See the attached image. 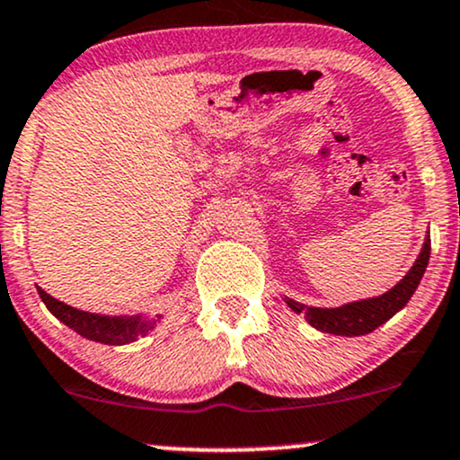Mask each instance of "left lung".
<instances>
[{
    "label": "left lung",
    "mask_w": 460,
    "mask_h": 460,
    "mask_svg": "<svg viewBox=\"0 0 460 460\" xmlns=\"http://www.w3.org/2000/svg\"><path fill=\"white\" fill-rule=\"evenodd\" d=\"M429 258L430 236H426L422 252H420L413 267L409 269V273L392 290H387L381 296L353 301V304L340 307H307L304 304H296L293 299H286V304L296 314H305V321L312 327H316L318 332L336 333V336H364V333L375 332L383 323L390 321L398 310L407 305V301L411 299L415 288H418L420 279H422Z\"/></svg>",
    "instance_id": "1"
}]
</instances>
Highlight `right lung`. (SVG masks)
<instances>
[{
    "mask_svg": "<svg viewBox=\"0 0 460 460\" xmlns=\"http://www.w3.org/2000/svg\"><path fill=\"white\" fill-rule=\"evenodd\" d=\"M38 288V286H36ZM42 304L51 312L58 321L77 332L79 336L94 340L101 344H128L137 338H144L156 325V321H146L142 316H101L90 314V312L75 310L62 301L53 299L45 290L38 288Z\"/></svg>",
    "mask_w": 460,
    "mask_h": 460,
    "instance_id": "obj_1",
    "label": "right lung"
}]
</instances>
